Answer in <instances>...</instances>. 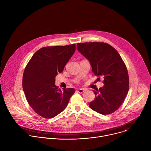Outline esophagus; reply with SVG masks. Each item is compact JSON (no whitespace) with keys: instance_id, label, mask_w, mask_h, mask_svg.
I'll use <instances>...</instances> for the list:
<instances>
[{"instance_id":"esophagus-1","label":"esophagus","mask_w":151,"mask_h":151,"mask_svg":"<svg viewBox=\"0 0 151 151\" xmlns=\"http://www.w3.org/2000/svg\"><path fill=\"white\" fill-rule=\"evenodd\" d=\"M77 91L79 93H83L84 91H85V90L83 88H79V89H78Z\"/></svg>"}]
</instances>
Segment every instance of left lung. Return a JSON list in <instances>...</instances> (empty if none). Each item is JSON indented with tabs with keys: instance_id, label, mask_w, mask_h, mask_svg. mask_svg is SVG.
<instances>
[{
	"instance_id": "8db88e82",
	"label": "left lung",
	"mask_w": 151,
	"mask_h": 151,
	"mask_svg": "<svg viewBox=\"0 0 151 151\" xmlns=\"http://www.w3.org/2000/svg\"><path fill=\"white\" fill-rule=\"evenodd\" d=\"M77 49L89 61L94 75L104 78L103 87L93 90L96 97L90 107L102 115L114 112L129 90L128 74L122 58L114 48L103 42L79 43Z\"/></svg>"
}]
</instances>
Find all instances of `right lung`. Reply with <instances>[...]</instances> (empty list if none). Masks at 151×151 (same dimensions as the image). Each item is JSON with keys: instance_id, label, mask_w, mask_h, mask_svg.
<instances>
[{"instance_id": "right-lung-1", "label": "right lung", "mask_w": 151, "mask_h": 151, "mask_svg": "<svg viewBox=\"0 0 151 151\" xmlns=\"http://www.w3.org/2000/svg\"><path fill=\"white\" fill-rule=\"evenodd\" d=\"M75 44L47 47L32 56L24 70L23 88L34 111L45 118H52L63 112L75 92L73 88L58 89L55 84L75 52Z\"/></svg>"}]
</instances>
